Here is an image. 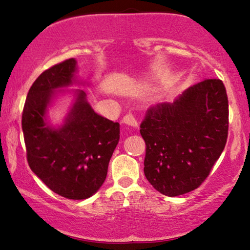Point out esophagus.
<instances>
[{
	"label": "esophagus",
	"mask_w": 250,
	"mask_h": 250,
	"mask_svg": "<svg viewBox=\"0 0 250 250\" xmlns=\"http://www.w3.org/2000/svg\"><path fill=\"white\" fill-rule=\"evenodd\" d=\"M124 122H125V125H132V126H137L138 125V122L136 120L135 115H133L132 113L125 114V118H124Z\"/></svg>",
	"instance_id": "esophagus-1"
}]
</instances>
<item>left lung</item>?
Listing matches in <instances>:
<instances>
[{
	"label": "left lung",
	"mask_w": 250,
	"mask_h": 250,
	"mask_svg": "<svg viewBox=\"0 0 250 250\" xmlns=\"http://www.w3.org/2000/svg\"><path fill=\"white\" fill-rule=\"evenodd\" d=\"M228 129V96L219 78L192 85L173 103L149 107L140 125L149 183L167 196L199 188L222 154Z\"/></svg>",
	"instance_id": "obj_1"
}]
</instances>
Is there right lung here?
I'll use <instances>...</instances> for the list:
<instances>
[{"mask_svg": "<svg viewBox=\"0 0 250 250\" xmlns=\"http://www.w3.org/2000/svg\"><path fill=\"white\" fill-rule=\"evenodd\" d=\"M74 58L51 66L33 82L22 112V130L30 168L51 191L84 200L98 191L120 138V125L94 112L83 91L64 125H47L46 111L55 89L74 81Z\"/></svg>", "mask_w": 250, "mask_h": 250, "instance_id": "1", "label": "right lung"}]
</instances>
